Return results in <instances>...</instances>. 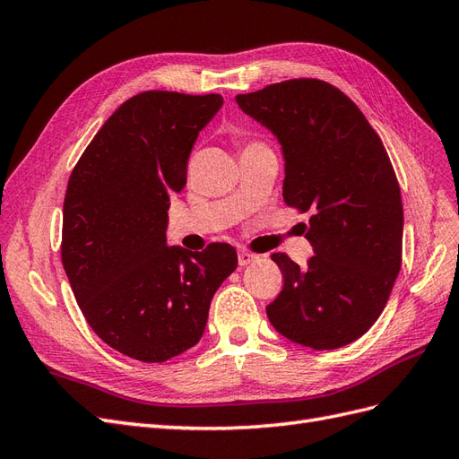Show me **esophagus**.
<instances>
[{"instance_id":"1","label":"esophagus","mask_w":459,"mask_h":459,"mask_svg":"<svg viewBox=\"0 0 459 459\" xmlns=\"http://www.w3.org/2000/svg\"><path fill=\"white\" fill-rule=\"evenodd\" d=\"M238 258H239V266H248V264L256 262L258 256L255 253H251V251H247V248H241V251L238 253Z\"/></svg>"}]
</instances>
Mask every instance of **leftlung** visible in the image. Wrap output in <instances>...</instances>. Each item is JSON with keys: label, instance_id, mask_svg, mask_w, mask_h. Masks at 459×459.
I'll return each instance as SVG.
<instances>
[{"label": "left lung", "instance_id": "1", "mask_svg": "<svg viewBox=\"0 0 459 459\" xmlns=\"http://www.w3.org/2000/svg\"><path fill=\"white\" fill-rule=\"evenodd\" d=\"M235 100L283 147L285 204L310 212L302 226L316 255L307 268L272 255L283 289L266 314L293 342L339 349L377 322L402 266L393 162L362 110L329 82L293 78Z\"/></svg>", "mask_w": 459, "mask_h": 459}]
</instances>
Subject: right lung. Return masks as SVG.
<instances>
[{
    "instance_id": "obj_1",
    "label": "right lung",
    "mask_w": 459,
    "mask_h": 459,
    "mask_svg": "<svg viewBox=\"0 0 459 459\" xmlns=\"http://www.w3.org/2000/svg\"><path fill=\"white\" fill-rule=\"evenodd\" d=\"M224 100L151 90L124 101L82 152L63 204L61 260L78 307L110 349L160 364L195 346L221 281L228 243L166 245L170 195L187 182L199 132Z\"/></svg>"
}]
</instances>
